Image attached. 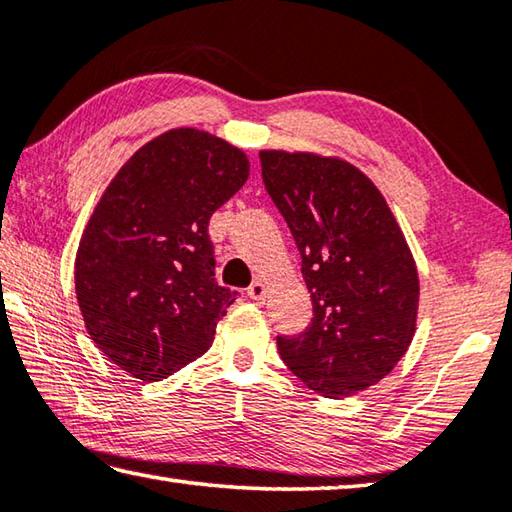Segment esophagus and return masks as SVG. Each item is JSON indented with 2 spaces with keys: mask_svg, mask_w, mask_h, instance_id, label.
<instances>
[{
  "mask_svg": "<svg viewBox=\"0 0 512 512\" xmlns=\"http://www.w3.org/2000/svg\"><path fill=\"white\" fill-rule=\"evenodd\" d=\"M267 292H269L267 283H263V281H254L247 289V294H249V298H252V301H265Z\"/></svg>",
  "mask_w": 512,
  "mask_h": 512,
  "instance_id": "34e87169",
  "label": "esophagus"
}]
</instances>
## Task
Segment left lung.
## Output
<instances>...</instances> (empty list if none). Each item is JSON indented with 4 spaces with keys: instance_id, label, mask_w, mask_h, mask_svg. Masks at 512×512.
Instances as JSON below:
<instances>
[{
    "instance_id": "8db88e82",
    "label": "left lung",
    "mask_w": 512,
    "mask_h": 512,
    "mask_svg": "<svg viewBox=\"0 0 512 512\" xmlns=\"http://www.w3.org/2000/svg\"><path fill=\"white\" fill-rule=\"evenodd\" d=\"M267 194L292 229L314 318L278 352L325 399L368 390L408 352L419 314V272L374 182L347 160L263 149Z\"/></svg>"
}]
</instances>
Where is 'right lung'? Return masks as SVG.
Here are the masks:
<instances>
[{
	"mask_svg": "<svg viewBox=\"0 0 512 512\" xmlns=\"http://www.w3.org/2000/svg\"><path fill=\"white\" fill-rule=\"evenodd\" d=\"M249 178L243 149L169 129L124 162L75 254L86 332L120 370L160 381L205 354L236 292L216 283L207 227Z\"/></svg>",
	"mask_w": 512,
	"mask_h": 512,
	"instance_id": "1",
	"label": "right lung"
}]
</instances>
